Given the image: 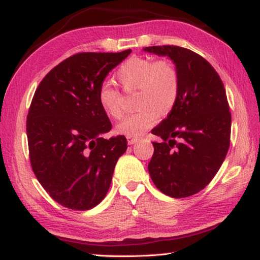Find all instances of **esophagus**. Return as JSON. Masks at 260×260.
Wrapping results in <instances>:
<instances>
[{"mask_svg": "<svg viewBox=\"0 0 260 260\" xmlns=\"http://www.w3.org/2000/svg\"><path fill=\"white\" fill-rule=\"evenodd\" d=\"M140 139L139 138H134V136H127V142H128V144H134V143H136L138 142Z\"/></svg>", "mask_w": 260, "mask_h": 260, "instance_id": "obj_1", "label": "esophagus"}]
</instances>
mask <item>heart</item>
<instances>
[{
    "label": "heart",
    "mask_w": 260,
    "mask_h": 260,
    "mask_svg": "<svg viewBox=\"0 0 260 260\" xmlns=\"http://www.w3.org/2000/svg\"><path fill=\"white\" fill-rule=\"evenodd\" d=\"M116 77L127 93L138 91L136 105L140 110L116 127L118 134L140 136L155 126L160 116H166L177 104L180 80L177 69L169 60L132 57L117 70ZM101 109L109 117H122L120 95L110 83H102L98 91Z\"/></svg>",
    "instance_id": "b5f03b06"
}]
</instances>
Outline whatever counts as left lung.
<instances>
[{
    "label": "left lung",
    "mask_w": 260,
    "mask_h": 260,
    "mask_svg": "<svg viewBox=\"0 0 260 260\" xmlns=\"http://www.w3.org/2000/svg\"><path fill=\"white\" fill-rule=\"evenodd\" d=\"M143 50L170 57L179 74L177 104L151 131L162 141L152 142L148 170L162 193L183 199L208 186L225 160L232 126L226 90L212 65L196 52L178 46Z\"/></svg>",
    "instance_id": "obj_1"
}]
</instances>
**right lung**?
Segmentation results:
<instances>
[{"label": "right lung", "mask_w": 260, "mask_h": 260, "mask_svg": "<svg viewBox=\"0 0 260 260\" xmlns=\"http://www.w3.org/2000/svg\"><path fill=\"white\" fill-rule=\"evenodd\" d=\"M131 52H79L52 69L35 90L26 121L30 166L65 208L86 211L100 204L126 151L124 135L102 136L112 125L98 91Z\"/></svg>", "instance_id": "obj_1"}]
</instances>
